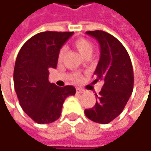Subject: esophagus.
I'll return each mask as SVG.
<instances>
[{"label": "esophagus", "mask_w": 151, "mask_h": 151, "mask_svg": "<svg viewBox=\"0 0 151 151\" xmlns=\"http://www.w3.org/2000/svg\"><path fill=\"white\" fill-rule=\"evenodd\" d=\"M76 92H77V93H83L84 90L83 89H82V88H78L77 89H76Z\"/></svg>", "instance_id": "34e87169"}]
</instances>
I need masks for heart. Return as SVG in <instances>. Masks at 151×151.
<instances>
[{"mask_svg":"<svg viewBox=\"0 0 151 151\" xmlns=\"http://www.w3.org/2000/svg\"><path fill=\"white\" fill-rule=\"evenodd\" d=\"M73 45L76 47V49L79 52V53L83 57L87 58V57H90L91 56L92 52H93V43L89 40L86 39V38H78V39H77L73 42ZM64 53H65V48L62 47L59 50L58 56V61H61L63 58ZM72 79L73 81H75V82H78L80 79V74L78 73H73L72 74Z\"/></svg>","mask_w":151,"mask_h":151,"instance_id":"heart-1","label":"heart"}]
</instances>
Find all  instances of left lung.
Returning <instances> with one entry per match:
<instances>
[{
    "label": "left lung",
    "instance_id": "left-lung-1",
    "mask_svg": "<svg viewBox=\"0 0 151 151\" xmlns=\"http://www.w3.org/2000/svg\"><path fill=\"white\" fill-rule=\"evenodd\" d=\"M86 33L96 38L100 45L93 82L102 81L104 85L99 94L95 93V105L85 109L84 114L93 122L108 124L121 114L132 93V63L124 47L111 34L99 30Z\"/></svg>",
    "mask_w": 151,
    "mask_h": 151
}]
</instances>
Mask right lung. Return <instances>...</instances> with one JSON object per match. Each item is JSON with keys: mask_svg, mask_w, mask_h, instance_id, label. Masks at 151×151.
<instances>
[{"mask_svg": "<svg viewBox=\"0 0 151 151\" xmlns=\"http://www.w3.org/2000/svg\"><path fill=\"white\" fill-rule=\"evenodd\" d=\"M73 32H42L27 40L19 51L14 68V87L20 105L35 122H54L60 117L66 98L74 95L73 86L58 87L48 80L56 68L60 48Z\"/></svg>", "mask_w": 151, "mask_h": 151, "instance_id": "right-lung-1", "label": "right lung"}]
</instances>
